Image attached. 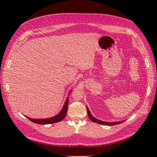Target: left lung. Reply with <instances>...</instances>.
<instances>
[{
  "label": "left lung",
  "instance_id": "left-lung-1",
  "mask_svg": "<svg viewBox=\"0 0 157 157\" xmlns=\"http://www.w3.org/2000/svg\"><path fill=\"white\" fill-rule=\"evenodd\" d=\"M86 109H87L88 115V117H89L90 119L91 120L92 122L98 123V124H103V125H108V126H113V125H117V124H121V123L124 122V121H119V122H103V121H99V120L97 119V118H94L91 115V113H90L89 109H88V108L87 107H86Z\"/></svg>",
  "mask_w": 157,
  "mask_h": 157
}]
</instances>
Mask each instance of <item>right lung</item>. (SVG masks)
Listing matches in <instances>:
<instances>
[{"mask_svg":"<svg viewBox=\"0 0 157 157\" xmlns=\"http://www.w3.org/2000/svg\"><path fill=\"white\" fill-rule=\"evenodd\" d=\"M71 92H70V93ZM68 103H69V97L67 98V99H66L64 105L62 109L61 110V111L58 114V115L53 117L48 118H44V119H34V118H31L26 116L25 117L31 122L39 124H52V123L58 122L62 121L65 117L66 113H67V111Z\"/></svg>","mask_w":157,"mask_h":157,"instance_id":"add662e5","label":"right lung"}]
</instances>
